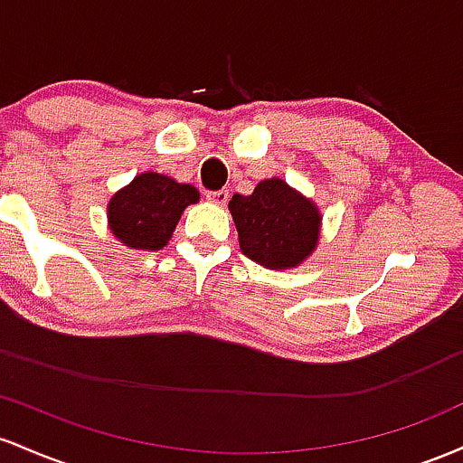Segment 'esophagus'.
Here are the masks:
<instances>
[{"instance_id":"34e87169","label":"esophagus","mask_w":463,"mask_h":463,"mask_svg":"<svg viewBox=\"0 0 463 463\" xmlns=\"http://www.w3.org/2000/svg\"><path fill=\"white\" fill-rule=\"evenodd\" d=\"M207 201L216 205H225L230 201V192L227 190H216V192H207Z\"/></svg>"}]
</instances>
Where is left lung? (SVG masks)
<instances>
[{
    "instance_id": "obj_1",
    "label": "left lung",
    "mask_w": 463,
    "mask_h": 463,
    "mask_svg": "<svg viewBox=\"0 0 463 463\" xmlns=\"http://www.w3.org/2000/svg\"><path fill=\"white\" fill-rule=\"evenodd\" d=\"M230 212L241 251L264 269H298L319 245V207L278 176L260 181L249 196L233 194Z\"/></svg>"
}]
</instances>
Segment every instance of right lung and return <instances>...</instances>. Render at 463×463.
<instances>
[{
  "mask_svg": "<svg viewBox=\"0 0 463 463\" xmlns=\"http://www.w3.org/2000/svg\"><path fill=\"white\" fill-rule=\"evenodd\" d=\"M199 199L194 185L148 170L109 199V230L124 247L157 251L173 238L185 207L199 203Z\"/></svg>",
  "mask_w": 463,
  "mask_h": 463,
  "instance_id": "right-lung-1",
  "label": "right lung"
}]
</instances>
